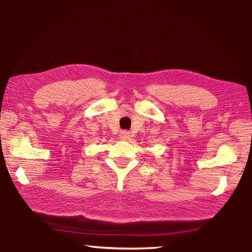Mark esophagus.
I'll return each instance as SVG.
<instances>
[{"mask_svg":"<svg viewBox=\"0 0 252 252\" xmlns=\"http://www.w3.org/2000/svg\"><path fill=\"white\" fill-rule=\"evenodd\" d=\"M120 137L123 138V140H127L130 137V133L127 131H121L120 132Z\"/></svg>","mask_w":252,"mask_h":252,"instance_id":"34e87169","label":"esophagus"}]
</instances>
